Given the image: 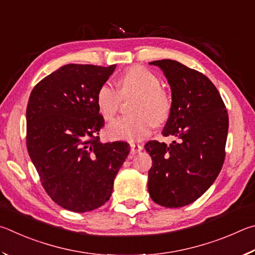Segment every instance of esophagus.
<instances>
[{
	"label": "esophagus",
	"mask_w": 255,
	"mask_h": 255,
	"mask_svg": "<svg viewBox=\"0 0 255 255\" xmlns=\"http://www.w3.org/2000/svg\"><path fill=\"white\" fill-rule=\"evenodd\" d=\"M131 153L132 154H135L137 152H140V151L143 149V146L141 144H135V143H131Z\"/></svg>",
	"instance_id": "obj_1"
}]
</instances>
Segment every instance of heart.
Returning a JSON list of instances; mask_svg holds the SVG:
<instances>
[{"label":"heart","mask_w":255,"mask_h":255,"mask_svg":"<svg viewBox=\"0 0 255 255\" xmlns=\"http://www.w3.org/2000/svg\"><path fill=\"white\" fill-rule=\"evenodd\" d=\"M160 85L157 76L142 66L123 71L119 78V91L109 83L101 85L96 105L106 121H112L118 114L121 97L135 95L130 109L133 114L116 120L107 128L111 139L139 141L150 134L154 124L166 122L171 112V101Z\"/></svg>","instance_id":"b5f03b06"}]
</instances>
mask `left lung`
Instances as JSON below:
<instances>
[{"label":"left lung","instance_id":"left-lung-1","mask_svg":"<svg viewBox=\"0 0 255 255\" xmlns=\"http://www.w3.org/2000/svg\"><path fill=\"white\" fill-rule=\"evenodd\" d=\"M162 69L171 88V112L162 134L171 144L146 142L152 159L148 190L154 203L176 208L197 200L220 173L225 160L229 114L211 80L176 60L150 62Z\"/></svg>","mask_w":255,"mask_h":255}]
</instances>
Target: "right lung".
I'll return each instance as SVG.
<instances>
[{
    "label": "right lung",
    "instance_id": "obj_1",
    "mask_svg": "<svg viewBox=\"0 0 255 255\" xmlns=\"http://www.w3.org/2000/svg\"><path fill=\"white\" fill-rule=\"evenodd\" d=\"M115 65L69 64L35 85L26 106V148L53 202L75 213L104 205L128 152V142L101 143L104 119L96 94Z\"/></svg>",
    "mask_w": 255,
    "mask_h": 255
}]
</instances>
